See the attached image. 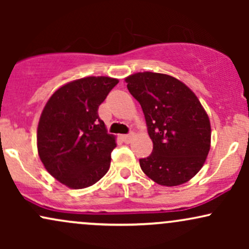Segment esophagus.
Segmentation results:
<instances>
[{"label": "esophagus", "instance_id": "34e87169", "mask_svg": "<svg viewBox=\"0 0 249 249\" xmlns=\"http://www.w3.org/2000/svg\"><path fill=\"white\" fill-rule=\"evenodd\" d=\"M121 138H122V141L124 142H130L131 141H132L133 134L132 133H130V134H122Z\"/></svg>", "mask_w": 249, "mask_h": 249}]
</instances>
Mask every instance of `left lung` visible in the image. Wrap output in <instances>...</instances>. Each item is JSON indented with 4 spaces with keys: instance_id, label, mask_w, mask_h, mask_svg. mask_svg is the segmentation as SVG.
<instances>
[{
    "instance_id": "1",
    "label": "left lung",
    "mask_w": 249,
    "mask_h": 249,
    "mask_svg": "<svg viewBox=\"0 0 249 249\" xmlns=\"http://www.w3.org/2000/svg\"><path fill=\"white\" fill-rule=\"evenodd\" d=\"M139 102L152 139V153L139 159L150 179L178 186L202 167L211 146V124L196 96L172 76L138 72L125 79Z\"/></svg>"
}]
</instances>
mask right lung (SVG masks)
I'll return each mask as SVG.
<instances>
[{
	"label": "right lung",
	"mask_w": 249,
	"mask_h": 249,
	"mask_svg": "<svg viewBox=\"0 0 249 249\" xmlns=\"http://www.w3.org/2000/svg\"><path fill=\"white\" fill-rule=\"evenodd\" d=\"M118 79L85 77L63 85L45 104L37 128L39 158L53 178L70 188L96 184L110 168L116 139L98 107Z\"/></svg>",
	"instance_id": "obj_1"
}]
</instances>
